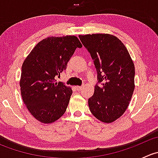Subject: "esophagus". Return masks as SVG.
Returning a JSON list of instances; mask_svg holds the SVG:
<instances>
[{
    "label": "esophagus",
    "mask_w": 158,
    "mask_h": 158,
    "mask_svg": "<svg viewBox=\"0 0 158 158\" xmlns=\"http://www.w3.org/2000/svg\"><path fill=\"white\" fill-rule=\"evenodd\" d=\"M75 89H76V90L77 91H80L83 89V85H81V86H79V85H78V86H75Z\"/></svg>",
    "instance_id": "1"
}]
</instances>
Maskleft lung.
<instances>
[{
	"mask_svg": "<svg viewBox=\"0 0 158 158\" xmlns=\"http://www.w3.org/2000/svg\"><path fill=\"white\" fill-rule=\"evenodd\" d=\"M97 72V83L89 107L105 123L120 118L128 108L135 89V66L122 41L110 34L79 35Z\"/></svg>",
	"mask_w": 158,
	"mask_h": 158,
	"instance_id": "8db88e82",
	"label": "left lung"
}]
</instances>
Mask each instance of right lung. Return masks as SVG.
I'll return each mask as SVG.
<instances>
[{
	"label": "right lung",
	"mask_w": 158,
	"mask_h": 158,
	"mask_svg": "<svg viewBox=\"0 0 158 158\" xmlns=\"http://www.w3.org/2000/svg\"><path fill=\"white\" fill-rule=\"evenodd\" d=\"M82 46L75 36H51L38 43L25 59L20 81L22 98L32 115L49 124L66 111L73 90L55 78L66 69L76 48Z\"/></svg>",
	"instance_id": "add662e5"
}]
</instances>
